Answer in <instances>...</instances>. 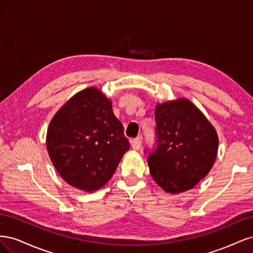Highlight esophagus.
Listing matches in <instances>:
<instances>
[{
	"instance_id": "34e87169",
	"label": "esophagus",
	"mask_w": 253,
	"mask_h": 253,
	"mask_svg": "<svg viewBox=\"0 0 253 253\" xmlns=\"http://www.w3.org/2000/svg\"><path fill=\"white\" fill-rule=\"evenodd\" d=\"M131 144H132V148L134 150H138L141 147V138H140V137H137V138H134L131 141Z\"/></svg>"
}]
</instances>
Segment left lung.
<instances>
[{
  "label": "left lung",
  "mask_w": 253,
  "mask_h": 253,
  "mask_svg": "<svg viewBox=\"0 0 253 253\" xmlns=\"http://www.w3.org/2000/svg\"><path fill=\"white\" fill-rule=\"evenodd\" d=\"M155 122L156 145L147 150L153 179L169 193L192 189L215 162L216 131L187 99L158 104Z\"/></svg>",
  "instance_id": "left-lung-1"
}]
</instances>
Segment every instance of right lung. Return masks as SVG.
<instances>
[{"mask_svg": "<svg viewBox=\"0 0 253 253\" xmlns=\"http://www.w3.org/2000/svg\"><path fill=\"white\" fill-rule=\"evenodd\" d=\"M46 145L61 177L86 192L111 179L129 149L111 101L95 87L81 90L57 112L47 129Z\"/></svg>", "mask_w": 253, "mask_h": 253, "instance_id": "add662e5", "label": "right lung"}]
</instances>
